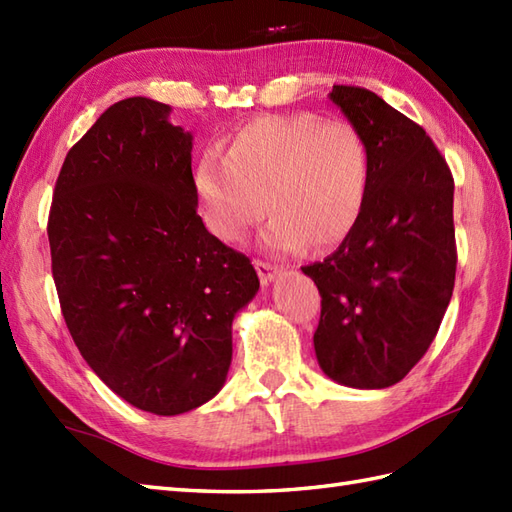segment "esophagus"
Segmentation results:
<instances>
[{"label": "esophagus", "instance_id": "34e87169", "mask_svg": "<svg viewBox=\"0 0 512 512\" xmlns=\"http://www.w3.org/2000/svg\"><path fill=\"white\" fill-rule=\"evenodd\" d=\"M255 268H257V275H259V279H262L264 286H268L270 281H275V277L279 273L277 266L268 264V262H262V259H255Z\"/></svg>", "mask_w": 512, "mask_h": 512}]
</instances>
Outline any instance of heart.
I'll use <instances>...</instances> for the list:
<instances>
[{"mask_svg": "<svg viewBox=\"0 0 512 512\" xmlns=\"http://www.w3.org/2000/svg\"><path fill=\"white\" fill-rule=\"evenodd\" d=\"M369 187V156L361 134L314 114L259 116L242 125L226 156L206 151L195 189L211 231L242 242L268 211L262 233L273 253L332 248L350 235Z\"/></svg>", "mask_w": 512, "mask_h": 512, "instance_id": "1", "label": "heart"}]
</instances>
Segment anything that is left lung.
<instances>
[{"label":"left lung","instance_id":"obj_1","mask_svg":"<svg viewBox=\"0 0 512 512\" xmlns=\"http://www.w3.org/2000/svg\"><path fill=\"white\" fill-rule=\"evenodd\" d=\"M328 99L363 138L369 187L341 246L301 268L321 295L314 352L334 383L385 389L429 350L453 295V176L427 132L374 92L334 85Z\"/></svg>","mask_w":512,"mask_h":512}]
</instances>
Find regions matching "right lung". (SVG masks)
Wrapping results in <instances>:
<instances>
[{
    "label": "right lung",
    "mask_w": 512,
    "mask_h": 512,
    "mask_svg": "<svg viewBox=\"0 0 512 512\" xmlns=\"http://www.w3.org/2000/svg\"><path fill=\"white\" fill-rule=\"evenodd\" d=\"M169 114L145 96L107 107L65 156L48 220L76 347L116 396L156 416L222 389L233 319L259 290L250 259L206 231L193 136Z\"/></svg>",
    "instance_id": "obj_1"
}]
</instances>
